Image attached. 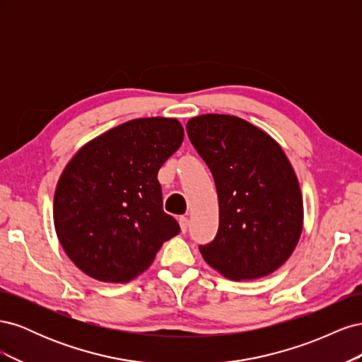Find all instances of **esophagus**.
Masks as SVG:
<instances>
[{"instance_id": "esophagus-1", "label": "esophagus", "mask_w": 362, "mask_h": 362, "mask_svg": "<svg viewBox=\"0 0 362 362\" xmlns=\"http://www.w3.org/2000/svg\"><path fill=\"white\" fill-rule=\"evenodd\" d=\"M178 222H180V226H181V231H182V233L187 231V228H189V218L185 217V216H181V217L178 218Z\"/></svg>"}]
</instances>
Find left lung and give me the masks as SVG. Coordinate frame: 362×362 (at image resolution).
<instances>
[{
    "label": "left lung",
    "mask_w": 362,
    "mask_h": 362,
    "mask_svg": "<svg viewBox=\"0 0 362 362\" xmlns=\"http://www.w3.org/2000/svg\"><path fill=\"white\" fill-rule=\"evenodd\" d=\"M185 128L218 198L217 234L199 246L206 264L234 281L270 275L290 258L303 226L302 193L287 156L235 116H196Z\"/></svg>",
    "instance_id": "8db88e82"
}]
</instances>
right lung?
I'll return each instance as SVG.
<instances>
[{"instance_id": "right-lung-1", "label": "right lung", "mask_w": 362, "mask_h": 362, "mask_svg": "<svg viewBox=\"0 0 362 362\" xmlns=\"http://www.w3.org/2000/svg\"><path fill=\"white\" fill-rule=\"evenodd\" d=\"M182 139L177 119H133L90 140L66 164L54 194V226L86 275L128 282L180 234L163 211L157 175Z\"/></svg>"}]
</instances>
